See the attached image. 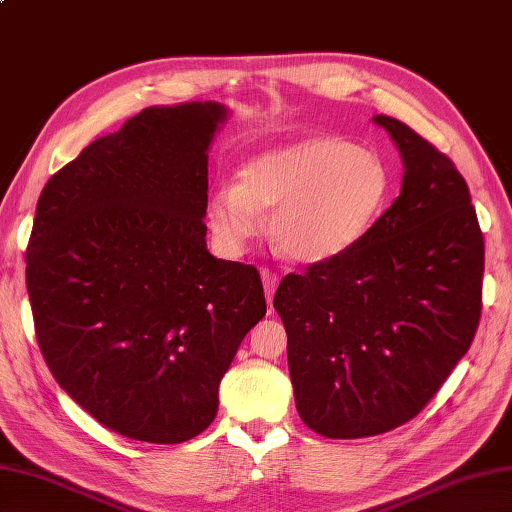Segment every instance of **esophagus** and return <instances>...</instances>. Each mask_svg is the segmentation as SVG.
<instances>
[{"label":"esophagus","mask_w":512,"mask_h":512,"mask_svg":"<svg viewBox=\"0 0 512 512\" xmlns=\"http://www.w3.org/2000/svg\"><path fill=\"white\" fill-rule=\"evenodd\" d=\"M260 278H263L265 295H267V304L271 306V302H273V293H276V286H278V276H276V273H271L269 269H263V271H260Z\"/></svg>","instance_id":"1"}]
</instances>
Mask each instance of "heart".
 <instances>
[{
    "instance_id": "1",
    "label": "heart",
    "mask_w": 512,
    "mask_h": 512,
    "mask_svg": "<svg viewBox=\"0 0 512 512\" xmlns=\"http://www.w3.org/2000/svg\"><path fill=\"white\" fill-rule=\"evenodd\" d=\"M391 171L373 149L341 136H313L269 147L243 162L239 184L210 195L208 221L223 247L239 252L263 230L299 263L350 252L376 226L391 197Z\"/></svg>"
}]
</instances>
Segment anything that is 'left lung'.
Here are the masks:
<instances>
[{"mask_svg": "<svg viewBox=\"0 0 512 512\" xmlns=\"http://www.w3.org/2000/svg\"><path fill=\"white\" fill-rule=\"evenodd\" d=\"M402 193L350 252L280 282L295 406L328 439L389 432L421 413L476 336L484 239L465 178L406 123Z\"/></svg>", "mask_w": 512, "mask_h": 512, "instance_id": "8db88e82", "label": "left lung"}]
</instances>
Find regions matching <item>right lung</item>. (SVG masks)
I'll list each match as a JSON object with an SVG mask.
<instances>
[{
	"mask_svg": "<svg viewBox=\"0 0 512 512\" xmlns=\"http://www.w3.org/2000/svg\"><path fill=\"white\" fill-rule=\"evenodd\" d=\"M228 110L152 106L84 147L36 204L26 282L52 376L102 426L182 443L265 317L256 267L206 249L208 147Z\"/></svg>",
	"mask_w": 512,
	"mask_h": 512,
	"instance_id": "1",
	"label": "right lung"
}]
</instances>
